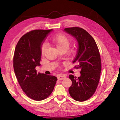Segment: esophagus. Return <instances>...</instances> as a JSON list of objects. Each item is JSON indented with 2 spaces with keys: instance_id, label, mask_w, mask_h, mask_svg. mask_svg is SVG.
Wrapping results in <instances>:
<instances>
[{
  "instance_id": "34e87169",
  "label": "esophagus",
  "mask_w": 120,
  "mask_h": 120,
  "mask_svg": "<svg viewBox=\"0 0 120 120\" xmlns=\"http://www.w3.org/2000/svg\"><path fill=\"white\" fill-rule=\"evenodd\" d=\"M58 80H62L65 78V76L63 75H59L57 76Z\"/></svg>"
}]
</instances>
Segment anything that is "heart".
Masks as SVG:
<instances>
[{
    "label": "heart",
    "instance_id": "heart-1",
    "mask_svg": "<svg viewBox=\"0 0 120 120\" xmlns=\"http://www.w3.org/2000/svg\"><path fill=\"white\" fill-rule=\"evenodd\" d=\"M71 41L72 39L70 37L64 34H60L53 36L51 40V43L53 45L56 46L59 50H67ZM46 48V46L45 44H43L41 47V53L42 56L44 55ZM72 52H73L74 50Z\"/></svg>",
    "mask_w": 120,
    "mask_h": 120
}]
</instances>
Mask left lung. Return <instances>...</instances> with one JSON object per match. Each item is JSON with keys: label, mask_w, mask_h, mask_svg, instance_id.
I'll use <instances>...</instances> for the list:
<instances>
[{"label": "left lung", "mask_w": 120, "mask_h": 120, "mask_svg": "<svg viewBox=\"0 0 120 120\" xmlns=\"http://www.w3.org/2000/svg\"><path fill=\"white\" fill-rule=\"evenodd\" d=\"M64 31L77 40V53L73 62L76 63L74 68L80 70L81 75L78 78L69 75L72 85L68 92L75 101H85L93 95L98 85L101 70L100 53L95 40L85 29L71 27Z\"/></svg>", "instance_id": "obj_1"}]
</instances>
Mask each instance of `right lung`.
<instances>
[{"label": "right lung", "mask_w": 120, "mask_h": 120, "mask_svg": "<svg viewBox=\"0 0 120 120\" xmlns=\"http://www.w3.org/2000/svg\"><path fill=\"white\" fill-rule=\"evenodd\" d=\"M50 30H34L21 37L15 47L13 57L14 73L26 95L35 101L47 98L53 91L57 80L53 76L37 73L40 65L41 47Z\"/></svg>", "instance_id": "right-lung-1"}]
</instances>
